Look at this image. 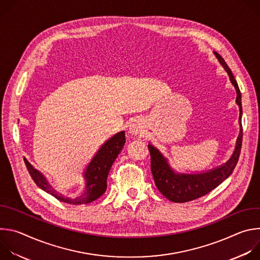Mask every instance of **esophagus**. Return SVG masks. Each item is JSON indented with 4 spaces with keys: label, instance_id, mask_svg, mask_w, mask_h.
<instances>
[{
    "label": "esophagus",
    "instance_id": "34e87169",
    "mask_svg": "<svg viewBox=\"0 0 260 260\" xmlns=\"http://www.w3.org/2000/svg\"><path fill=\"white\" fill-rule=\"evenodd\" d=\"M129 133L134 136H141L144 133V123L141 119H135L129 125Z\"/></svg>",
    "mask_w": 260,
    "mask_h": 260
}]
</instances>
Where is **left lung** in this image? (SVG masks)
<instances>
[{
	"mask_svg": "<svg viewBox=\"0 0 260 260\" xmlns=\"http://www.w3.org/2000/svg\"><path fill=\"white\" fill-rule=\"evenodd\" d=\"M215 55L218 58L219 62L222 64V67L228 72L230 80L237 91L236 102L240 107V134L237 140L235 151L230 160L223 166H220L216 169H212L201 174L176 173L169 165L168 159L160 153L157 148H155L151 144L148 145V149H149L151 156V172L156 187L164 197L174 203H186L209 193L232 175L240 157L243 140V128L241 123L243 113L241 91L233 75L232 70L229 68L224 59L218 53H215Z\"/></svg>",
	"mask_w": 260,
	"mask_h": 260,
	"instance_id": "8db88e82",
	"label": "left lung"
}]
</instances>
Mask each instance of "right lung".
I'll return each instance as SVG.
<instances>
[{
	"label": "right lung",
	"mask_w": 260,
	"mask_h": 260,
	"mask_svg": "<svg viewBox=\"0 0 260 260\" xmlns=\"http://www.w3.org/2000/svg\"><path fill=\"white\" fill-rule=\"evenodd\" d=\"M125 143V134L124 132L117 133L113 137L107 140L95 152L91 160L86 166L84 170V179H85V187L83 192L76 198H66L62 194L54 190L44 176L24 158L26 169L37 184V186L48 192L56 200L70 204V205H83L89 204L100 197H102L107 189V177L109 171L112 167L114 160L122 150Z\"/></svg>",
	"instance_id": "1"
}]
</instances>
